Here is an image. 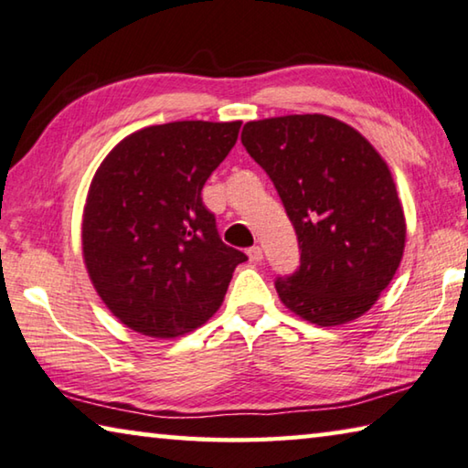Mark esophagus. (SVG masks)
Listing matches in <instances>:
<instances>
[{
	"mask_svg": "<svg viewBox=\"0 0 468 468\" xmlns=\"http://www.w3.org/2000/svg\"><path fill=\"white\" fill-rule=\"evenodd\" d=\"M247 255H249V261L250 263H259L263 259V250H261V247H250L247 250Z\"/></svg>",
	"mask_w": 468,
	"mask_h": 468,
	"instance_id": "34e87169",
	"label": "esophagus"
}]
</instances>
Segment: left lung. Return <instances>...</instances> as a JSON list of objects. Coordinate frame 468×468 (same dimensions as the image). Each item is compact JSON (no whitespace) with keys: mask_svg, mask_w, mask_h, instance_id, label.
<instances>
[{"mask_svg":"<svg viewBox=\"0 0 468 468\" xmlns=\"http://www.w3.org/2000/svg\"><path fill=\"white\" fill-rule=\"evenodd\" d=\"M240 141L270 176L301 244V267L275 280L288 311L321 327L365 315L392 282L407 219L384 157L324 113L247 122Z\"/></svg>","mask_w":468,"mask_h":468,"instance_id":"obj_1","label":"left lung"}]
</instances>
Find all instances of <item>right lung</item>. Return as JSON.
Wrapping results in <instances>:
<instances>
[{
  "instance_id": "add662e5",
  "label": "right lung",
  "mask_w": 468,
  "mask_h": 468,
  "mask_svg": "<svg viewBox=\"0 0 468 468\" xmlns=\"http://www.w3.org/2000/svg\"><path fill=\"white\" fill-rule=\"evenodd\" d=\"M242 122L147 126L113 147L90 180L82 259L120 324L149 338L203 325L247 255L221 242L201 190Z\"/></svg>"
}]
</instances>
